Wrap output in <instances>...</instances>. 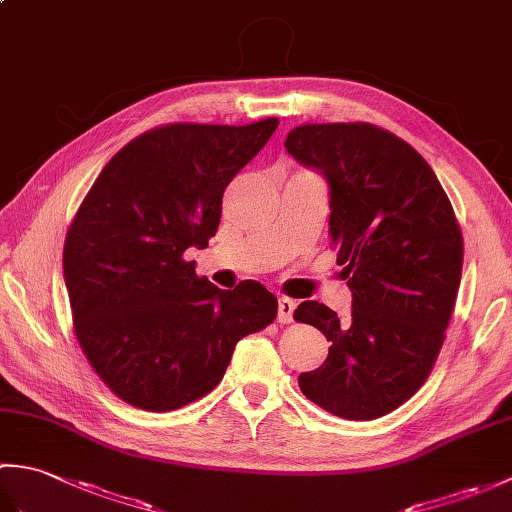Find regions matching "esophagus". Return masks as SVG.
Segmentation results:
<instances>
[{
	"label": "esophagus",
	"instance_id": "obj_1",
	"mask_svg": "<svg viewBox=\"0 0 512 512\" xmlns=\"http://www.w3.org/2000/svg\"><path fill=\"white\" fill-rule=\"evenodd\" d=\"M295 308H297L295 301L288 299V297H281L279 303H277V321L284 323V325L290 323L292 314H295Z\"/></svg>",
	"mask_w": 512,
	"mask_h": 512
}]
</instances>
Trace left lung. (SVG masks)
<instances>
[{
    "instance_id": "1",
    "label": "left lung",
    "mask_w": 512,
    "mask_h": 512,
    "mask_svg": "<svg viewBox=\"0 0 512 512\" xmlns=\"http://www.w3.org/2000/svg\"><path fill=\"white\" fill-rule=\"evenodd\" d=\"M286 149L330 187V237L352 314L303 301L295 319L328 339L303 396L345 420H374L422 387L458 297L464 244L453 206L416 149L369 123L295 127Z\"/></svg>"
}]
</instances>
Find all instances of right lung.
<instances>
[{"mask_svg":"<svg viewBox=\"0 0 512 512\" xmlns=\"http://www.w3.org/2000/svg\"><path fill=\"white\" fill-rule=\"evenodd\" d=\"M277 125L151 129L107 162L76 211L63 246L74 334L129 405L173 411L206 396L237 341L275 321L277 299L259 281L220 290L184 250L209 246L224 189Z\"/></svg>","mask_w":512,"mask_h":512,"instance_id":"right-lung-1","label":"right lung"}]
</instances>
